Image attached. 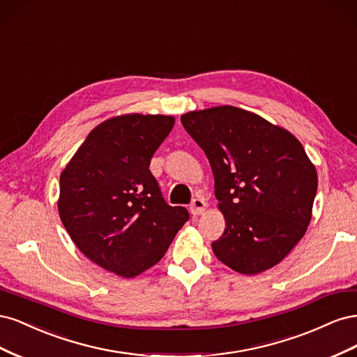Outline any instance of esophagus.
Masks as SVG:
<instances>
[{
  "label": "esophagus",
  "instance_id": "34e87169",
  "mask_svg": "<svg viewBox=\"0 0 357 357\" xmlns=\"http://www.w3.org/2000/svg\"><path fill=\"white\" fill-rule=\"evenodd\" d=\"M205 208H207V204H205V201L201 197H197L195 199H193L192 204H190V207H189V210L193 215L202 214L205 211Z\"/></svg>",
  "mask_w": 357,
  "mask_h": 357
}]
</instances>
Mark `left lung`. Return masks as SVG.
Wrapping results in <instances>:
<instances>
[{
	"label": "left lung",
	"mask_w": 357,
	"mask_h": 357,
	"mask_svg": "<svg viewBox=\"0 0 357 357\" xmlns=\"http://www.w3.org/2000/svg\"><path fill=\"white\" fill-rule=\"evenodd\" d=\"M181 123L208 158L226 228L214 255L234 271L273 268L307 232L317 172L286 129L232 105L189 112Z\"/></svg>",
	"instance_id": "obj_1"
}]
</instances>
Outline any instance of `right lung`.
Masks as SVG:
<instances>
[{"mask_svg": "<svg viewBox=\"0 0 357 357\" xmlns=\"http://www.w3.org/2000/svg\"><path fill=\"white\" fill-rule=\"evenodd\" d=\"M174 126L164 114H125L96 126L59 178L58 210L92 262L132 278L158 264L189 220L162 197L150 160Z\"/></svg>", "mask_w": 357, "mask_h": 357, "instance_id": "right-lung-1", "label": "right lung"}]
</instances>
